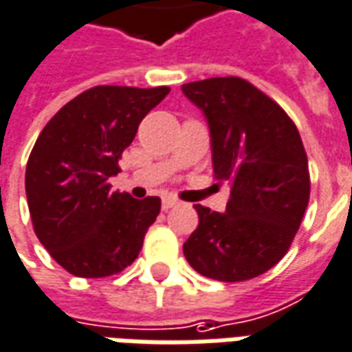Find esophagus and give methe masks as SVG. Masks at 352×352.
I'll list each match as a JSON object with an SVG mask.
<instances>
[{
  "label": "esophagus",
  "mask_w": 352,
  "mask_h": 352,
  "mask_svg": "<svg viewBox=\"0 0 352 352\" xmlns=\"http://www.w3.org/2000/svg\"><path fill=\"white\" fill-rule=\"evenodd\" d=\"M161 204H163V210H168V208H172V206H176V204H178V199L172 195H164L163 203Z\"/></svg>",
  "instance_id": "34e87169"
}]
</instances>
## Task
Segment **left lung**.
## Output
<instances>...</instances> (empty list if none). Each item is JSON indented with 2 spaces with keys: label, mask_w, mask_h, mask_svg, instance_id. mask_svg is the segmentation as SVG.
Returning <instances> with one entry per match:
<instances>
[{
  "label": "left lung",
  "mask_w": 352,
  "mask_h": 352,
  "mask_svg": "<svg viewBox=\"0 0 352 352\" xmlns=\"http://www.w3.org/2000/svg\"><path fill=\"white\" fill-rule=\"evenodd\" d=\"M208 121L212 166L231 184L226 212L195 204L199 226L184 244L197 273L241 283L283 260L307 208V153L275 100L241 77L182 85Z\"/></svg>",
  "instance_id": "1"
}]
</instances>
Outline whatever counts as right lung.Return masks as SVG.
Returning <instances> with one entry per match:
<instances>
[{
    "mask_svg": "<svg viewBox=\"0 0 352 352\" xmlns=\"http://www.w3.org/2000/svg\"><path fill=\"white\" fill-rule=\"evenodd\" d=\"M170 92L100 85L56 111L26 164V197L39 243L60 267L83 278L121 273L138 258L159 197L111 191L119 159L142 119Z\"/></svg>",
    "mask_w": 352,
    "mask_h": 352,
    "instance_id": "obj_1",
    "label": "right lung"
}]
</instances>
